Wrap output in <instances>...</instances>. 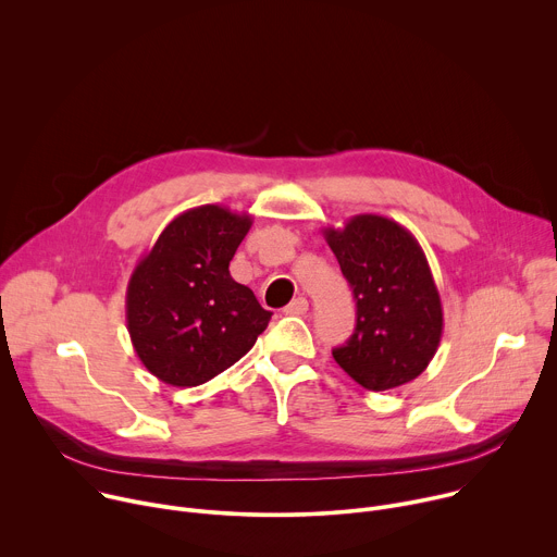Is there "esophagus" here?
<instances>
[{
    "label": "esophagus",
    "mask_w": 557,
    "mask_h": 557,
    "mask_svg": "<svg viewBox=\"0 0 557 557\" xmlns=\"http://www.w3.org/2000/svg\"><path fill=\"white\" fill-rule=\"evenodd\" d=\"M308 310V301H306V297H295L286 308H284V312L286 314H304Z\"/></svg>",
    "instance_id": "esophagus-1"
}]
</instances>
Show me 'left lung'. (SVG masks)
Instances as JSON below:
<instances>
[{"instance_id": "1", "label": "left lung", "mask_w": 557, "mask_h": 557, "mask_svg": "<svg viewBox=\"0 0 557 557\" xmlns=\"http://www.w3.org/2000/svg\"><path fill=\"white\" fill-rule=\"evenodd\" d=\"M324 237L357 299V329L335 361L372 392L410 383L443 335L441 295L417 237L376 213L326 226Z\"/></svg>"}]
</instances>
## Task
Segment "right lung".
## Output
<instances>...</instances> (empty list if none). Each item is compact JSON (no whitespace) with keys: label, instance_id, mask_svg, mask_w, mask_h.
<instances>
[{"label":"right lung","instance_id":"obj_1","mask_svg":"<svg viewBox=\"0 0 557 557\" xmlns=\"http://www.w3.org/2000/svg\"><path fill=\"white\" fill-rule=\"evenodd\" d=\"M253 218L220 205L176 215L138 260L125 295V320L143 366L163 383H207L243 359L271 312L237 284L228 262Z\"/></svg>","mask_w":557,"mask_h":557}]
</instances>
